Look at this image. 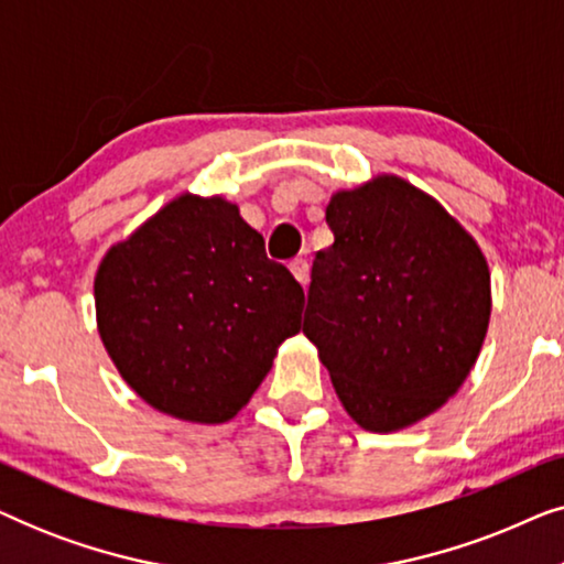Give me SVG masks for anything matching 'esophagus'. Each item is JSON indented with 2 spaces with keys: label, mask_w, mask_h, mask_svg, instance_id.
Returning <instances> with one entry per match:
<instances>
[{
  "label": "esophagus",
  "mask_w": 564,
  "mask_h": 564,
  "mask_svg": "<svg viewBox=\"0 0 564 564\" xmlns=\"http://www.w3.org/2000/svg\"><path fill=\"white\" fill-rule=\"evenodd\" d=\"M290 272H292V276H295V280L303 284H307V274H311V267H307V261L305 259H292L290 261Z\"/></svg>",
  "instance_id": "1"
}]
</instances>
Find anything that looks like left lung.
Returning <instances> with one entry per match:
<instances>
[{"instance_id":"1","label":"left lung","mask_w":564,"mask_h":564,"mask_svg":"<svg viewBox=\"0 0 564 564\" xmlns=\"http://www.w3.org/2000/svg\"><path fill=\"white\" fill-rule=\"evenodd\" d=\"M334 243L315 253L303 334L346 413L390 434L457 395L490 323L480 246L434 197L377 174L330 195Z\"/></svg>"}]
</instances>
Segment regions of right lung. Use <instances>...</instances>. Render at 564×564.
Instances as JSON below:
<instances>
[{
	"mask_svg": "<svg viewBox=\"0 0 564 564\" xmlns=\"http://www.w3.org/2000/svg\"><path fill=\"white\" fill-rule=\"evenodd\" d=\"M305 295L223 195L174 197L95 276L97 330L128 388L156 411L226 423L249 403Z\"/></svg>",
	"mask_w": 564,
	"mask_h": 564,
	"instance_id": "add662e5",
	"label": "right lung"
}]
</instances>
